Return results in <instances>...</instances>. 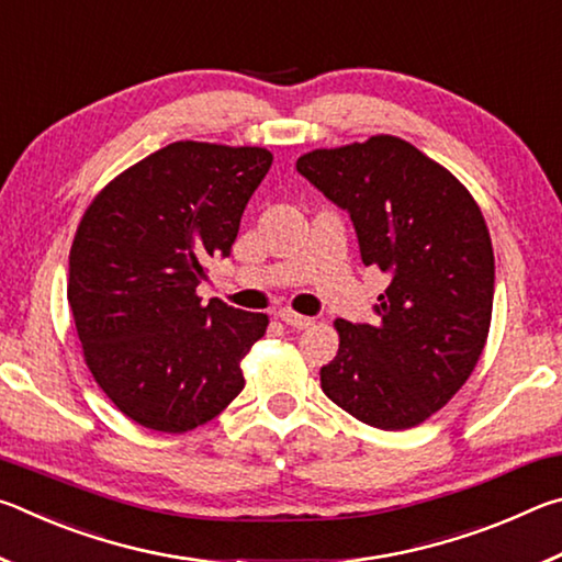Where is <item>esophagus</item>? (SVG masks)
<instances>
[{"mask_svg": "<svg viewBox=\"0 0 562 562\" xmlns=\"http://www.w3.org/2000/svg\"><path fill=\"white\" fill-rule=\"evenodd\" d=\"M280 319L284 322V325H290V327H294V329H307V327H312V317H307V315H297V312H292V310H280Z\"/></svg>", "mask_w": 562, "mask_h": 562, "instance_id": "34e87169", "label": "esophagus"}]
</instances>
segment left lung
<instances>
[{
  "label": "left lung",
  "mask_w": 562,
  "mask_h": 562,
  "mask_svg": "<svg viewBox=\"0 0 562 562\" xmlns=\"http://www.w3.org/2000/svg\"><path fill=\"white\" fill-rule=\"evenodd\" d=\"M297 170L349 213L364 265L392 274L379 325L335 322L322 392L374 429H412L451 402L486 347L493 245L481 207L451 170L389 133L310 150Z\"/></svg>",
  "instance_id": "left-lung-1"
}]
</instances>
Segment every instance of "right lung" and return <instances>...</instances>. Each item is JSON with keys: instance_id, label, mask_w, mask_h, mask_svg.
I'll list each match as a JSON object with an SVG mask.
<instances>
[{"instance_id": "1", "label": "right lung", "mask_w": 562, "mask_h": 562, "mask_svg": "<svg viewBox=\"0 0 562 562\" xmlns=\"http://www.w3.org/2000/svg\"><path fill=\"white\" fill-rule=\"evenodd\" d=\"M272 166L260 146L176 140L103 186L76 227L69 307L83 361L121 414L186 434L243 392L260 312L203 304L207 260L225 258Z\"/></svg>"}]
</instances>
